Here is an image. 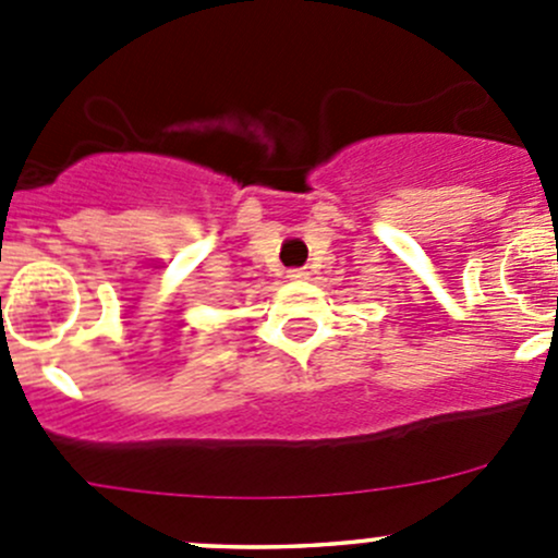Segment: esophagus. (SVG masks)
I'll return each instance as SVG.
<instances>
[{"instance_id":"esophagus-1","label":"esophagus","mask_w":558,"mask_h":558,"mask_svg":"<svg viewBox=\"0 0 558 558\" xmlns=\"http://www.w3.org/2000/svg\"><path fill=\"white\" fill-rule=\"evenodd\" d=\"M289 280H307V272L305 269H289V275H286Z\"/></svg>"}]
</instances>
